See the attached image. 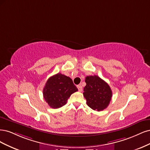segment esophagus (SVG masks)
<instances>
[{
	"instance_id": "34e87169",
	"label": "esophagus",
	"mask_w": 150,
	"mask_h": 150,
	"mask_svg": "<svg viewBox=\"0 0 150 150\" xmlns=\"http://www.w3.org/2000/svg\"><path fill=\"white\" fill-rule=\"evenodd\" d=\"M77 88H78V89H79V91H82V90H83V88H82V86H81L80 85H77Z\"/></svg>"
}]
</instances>
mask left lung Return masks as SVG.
I'll return each mask as SVG.
<instances>
[{
  "label": "left lung",
  "mask_w": 150,
  "mask_h": 150,
  "mask_svg": "<svg viewBox=\"0 0 150 150\" xmlns=\"http://www.w3.org/2000/svg\"><path fill=\"white\" fill-rule=\"evenodd\" d=\"M85 82L83 94L88 107L98 112L107 108L112 96L108 84L96 75L87 76Z\"/></svg>",
  "instance_id": "left-lung-1"
}]
</instances>
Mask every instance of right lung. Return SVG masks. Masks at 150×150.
I'll return each mask as SVG.
<instances>
[{"instance_id": "add662e5", "label": "right lung", "mask_w": 150, "mask_h": 150, "mask_svg": "<svg viewBox=\"0 0 150 150\" xmlns=\"http://www.w3.org/2000/svg\"><path fill=\"white\" fill-rule=\"evenodd\" d=\"M78 91L73 81L60 73L48 79L43 90L46 102L52 108H59L65 105L72 93Z\"/></svg>"}]
</instances>
